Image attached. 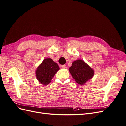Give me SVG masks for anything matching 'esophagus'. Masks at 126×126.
I'll return each instance as SVG.
<instances>
[{"mask_svg": "<svg viewBox=\"0 0 126 126\" xmlns=\"http://www.w3.org/2000/svg\"><path fill=\"white\" fill-rule=\"evenodd\" d=\"M61 67L63 68V69H65V68H67V66H66V65H65V64H63V65H62Z\"/></svg>", "mask_w": 126, "mask_h": 126, "instance_id": "esophagus-1", "label": "esophagus"}]
</instances>
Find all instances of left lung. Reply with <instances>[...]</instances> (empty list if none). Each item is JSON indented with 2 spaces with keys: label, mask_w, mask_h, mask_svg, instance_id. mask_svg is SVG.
<instances>
[{
  "label": "left lung",
  "mask_w": 126,
  "mask_h": 126,
  "mask_svg": "<svg viewBox=\"0 0 126 126\" xmlns=\"http://www.w3.org/2000/svg\"><path fill=\"white\" fill-rule=\"evenodd\" d=\"M69 72L75 81L79 85H84L94 75V71L92 68L80 59L73 62L69 68Z\"/></svg>",
  "instance_id": "obj_1"
}]
</instances>
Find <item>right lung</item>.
Returning <instances> with one entry per match:
<instances>
[{
    "mask_svg": "<svg viewBox=\"0 0 126 126\" xmlns=\"http://www.w3.org/2000/svg\"><path fill=\"white\" fill-rule=\"evenodd\" d=\"M59 69L58 65L52 59L46 58L37 68L36 78L41 84L48 85Z\"/></svg>",
    "mask_w": 126,
    "mask_h": 126,
    "instance_id": "obj_1",
    "label": "right lung"
}]
</instances>
